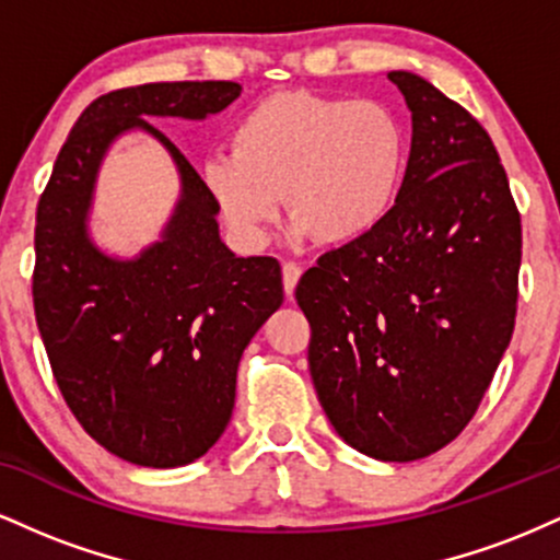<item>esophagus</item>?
<instances>
[{
  "mask_svg": "<svg viewBox=\"0 0 560 560\" xmlns=\"http://www.w3.org/2000/svg\"><path fill=\"white\" fill-rule=\"evenodd\" d=\"M300 276H302V268L298 266V262L287 260L284 266H281V281H284V292L287 294L294 292V287H298Z\"/></svg>",
  "mask_w": 560,
  "mask_h": 560,
  "instance_id": "34e87169",
  "label": "esophagus"
}]
</instances>
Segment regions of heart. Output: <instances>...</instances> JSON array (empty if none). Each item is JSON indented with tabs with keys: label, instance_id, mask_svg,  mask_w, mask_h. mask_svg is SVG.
I'll return each instance as SVG.
<instances>
[{
	"label": "heart",
	"instance_id": "b5f03b06",
	"mask_svg": "<svg viewBox=\"0 0 560 560\" xmlns=\"http://www.w3.org/2000/svg\"><path fill=\"white\" fill-rule=\"evenodd\" d=\"M231 152L202 163V186L236 242H268L284 195L294 234L329 247L387 221L408 168V133L384 102L294 89L244 110Z\"/></svg>",
	"mask_w": 560,
	"mask_h": 560
}]
</instances>
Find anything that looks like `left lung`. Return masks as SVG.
Returning <instances> with one entry per match:
<instances>
[{
	"label": "left lung",
	"instance_id": "left-lung-1",
	"mask_svg": "<svg viewBox=\"0 0 560 560\" xmlns=\"http://www.w3.org/2000/svg\"><path fill=\"white\" fill-rule=\"evenodd\" d=\"M413 120L387 221L320 255L294 298L331 427L376 460L427 458L477 413L516 324L522 215L490 133L408 70Z\"/></svg>",
	"mask_w": 560,
	"mask_h": 560
}]
</instances>
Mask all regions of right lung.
Returning a JSON list of instances; mask_svg holds the SVG:
<instances>
[{"instance_id": "obj_1", "label": "right lung", "mask_w": 560, "mask_h": 560, "mask_svg": "<svg viewBox=\"0 0 560 560\" xmlns=\"http://www.w3.org/2000/svg\"><path fill=\"white\" fill-rule=\"evenodd\" d=\"M240 94L234 81L102 94L75 120L38 199L34 313L55 382L86 434L128 464L176 468L215 445L244 347L284 302L279 260L231 253L199 173L147 120H202ZM131 127L172 152L183 197L164 240L118 261L93 247L85 218L106 147Z\"/></svg>"}]
</instances>
